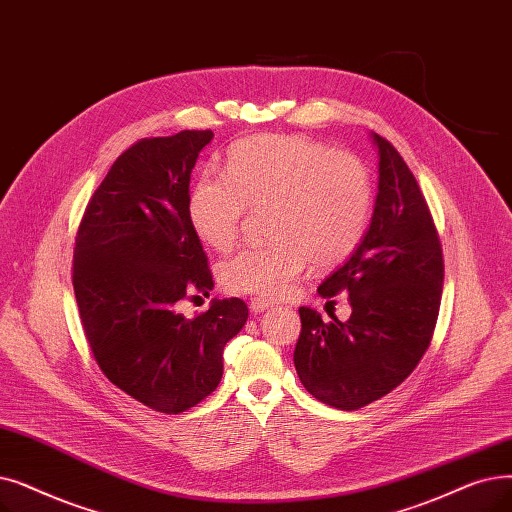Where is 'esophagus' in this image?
<instances>
[{"label":"esophagus","instance_id":"obj_1","mask_svg":"<svg viewBox=\"0 0 512 512\" xmlns=\"http://www.w3.org/2000/svg\"><path fill=\"white\" fill-rule=\"evenodd\" d=\"M249 307H251L253 314H261V311H265V309L276 307V303H274V301H268V299H251Z\"/></svg>","mask_w":512,"mask_h":512}]
</instances>
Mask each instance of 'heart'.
<instances>
[{"instance_id": "obj_1", "label": "heart", "mask_w": 512, "mask_h": 512, "mask_svg": "<svg viewBox=\"0 0 512 512\" xmlns=\"http://www.w3.org/2000/svg\"><path fill=\"white\" fill-rule=\"evenodd\" d=\"M366 165L305 136L238 142L226 173L205 171L188 196V215L209 247L228 251L249 207L268 205V234L221 265L232 293L280 297L309 263L330 268L362 242L372 215Z\"/></svg>"}]
</instances>
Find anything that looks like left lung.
I'll list each match as a JSON object with an SVG mask.
<instances>
[{
	"mask_svg": "<svg viewBox=\"0 0 512 512\" xmlns=\"http://www.w3.org/2000/svg\"><path fill=\"white\" fill-rule=\"evenodd\" d=\"M379 192L372 221L351 257L320 286L349 295L351 316L322 322L299 307L295 368L303 387L339 410H360L404 383L425 355L439 314L441 244L412 171L379 133Z\"/></svg>",
	"mask_w": 512,
	"mask_h": 512,
	"instance_id": "8db88e82",
	"label": "left lung"
}]
</instances>
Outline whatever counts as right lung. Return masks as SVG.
I'll return each mask as SVG.
<instances>
[{
	"mask_svg": "<svg viewBox=\"0 0 512 512\" xmlns=\"http://www.w3.org/2000/svg\"><path fill=\"white\" fill-rule=\"evenodd\" d=\"M213 131L186 129L125 150L87 203L73 286L87 343L106 379L140 404L180 414L213 393L224 347L249 318L244 301L213 299L188 320L175 303L213 288L188 215L190 173Z\"/></svg>",
	"mask_w": 512,
	"mask_h": 512,
	"instance_id": "obj_1",
	"label": "right lung"
}]
</instances>
